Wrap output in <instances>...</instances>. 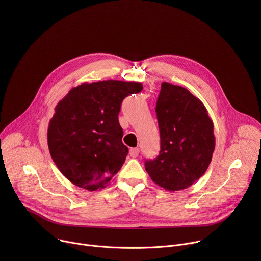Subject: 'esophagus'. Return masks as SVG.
<instances>
[{
    "label": "esophagus",
    "instance_id": "1",
    "mask_svg": "<svg viewBox=\"0 0 261 261\" xmlns=\"http://www.w3.org/2000/svg\"><path fill=\"white\" fill-rule=\"evenodd\" d=\"M129 154H130V156H131L132 158H136V157L138 156V154H139V148H138V147H133V148H131V150L129 151Z\"/></svg>",
    "mask_w": 261,
    "mask_h": 261
}]
</instances>
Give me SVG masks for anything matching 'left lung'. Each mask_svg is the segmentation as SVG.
Wrapping results in <instances>:
<instances>
[{
    "mask_svg": "<svg viewBox=\"0 0 261 261\" xmlns=\"http://www.w3.org/2000/svg\"><path fill=\"white\" fill-rule=\"evenodd\" d=\"M156 114L160 153L144 166L154 182L168 191L190 187L206 171L215 150L212 119L187 89L162 83Z\"/></svg>",
    "mask_w": 261,
    "mask_h": 261,
    "instance_id": "obj_1",
    "label": "left lung"
}]
</instances>
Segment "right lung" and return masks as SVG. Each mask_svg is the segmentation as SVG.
I'll list each match as a JSON object with an SVG mask.
<instances>
[{
    "instance_id": "1",
    "label": "right lung",
    "mask_w": 261,
    "mask_h": 261,
    "mask_svg": "<svg viewBox=\"0 0 261 261\" xmlns=\"http://www.w3.org/2000/svg\"><path fill=\"white\" fill-rule=\"evenodd\" d=\"M136 82L102 81L73 88L57 104L47 142L59 170L89 191L106 187L128 155L119 113L123 100L137 94Z\"/></svg>"
}]
</instances>
